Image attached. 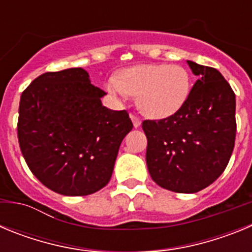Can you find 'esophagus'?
Segmentation results:
<instances>
[{
    "instance_id": "1",
    "label": "esophagus",
    "mask_w": 252,
    "mask_h": 252,
    "mask_svg": "<svg viewBox=\"0 0 252 252\" xmlns=\"http://www.w3.org/2000/svg\"><path fill=\"white\" fill-rule=\"evenodd\" d=\"M130 117L133 122V126H135L136 128L140 127V125H141V119H140L139 116L133 115V113H130Z\"/></svg>"
}]
</instances>
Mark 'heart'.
<instances>
[{
    "instance_id": "1",
    "label": "heart",
    "mask_w": 252,
    "mask_h": 252,
    "mask_svg": "<svg viewBox=\"0 0 252 252\" xmlns=\"http://www.w3.org/2000/svg\"><path fill=\"white\" fill-rule=\"evenodd\" d=\"M106 87L121 102L135 95L142 115L159 120L174 115L186 103L190 77L177 64H144L124 69L119 78L111 77Z\"/></svg>"
}]
</instances>
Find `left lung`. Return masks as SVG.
Wrapping results in <instances>:
<instances>
[{
    "instance_id": "obj_1",
    "label": "left lung",
    "mask_w": 252,
    "mask_h": 252,
    "mask_svg": "<svg viewBox=\"0 0 252 252\" xmlns=\"http://www.w3.org/2000/svg\"><path fill=\"white\" fill-rule=\"evenodd\" d=\"M197 82L178 112L145 120L146 164L158 186L197 193L226 169L236 139V97L217 69L187 60Z\"/></svg>"
}]
</instances>
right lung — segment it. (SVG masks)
<instances>
[{
  "instance_id": "1",
  "label": "right lung",
  "mask_w": 252,
  "mask_h": 252,
  "mask_svg": "<svg viewBox=\"0 0 252 252\" xmlns=\"http://www.w3.org/2000/svg\"><path fill=\"white\" fill-rule=\"evenodd\" d=\"M103 91L82 68L48 72L21 94L17 137L31 173L63 195H88L111 179L127 111L102 106Z\"/></svg>"
}]
</instances>
